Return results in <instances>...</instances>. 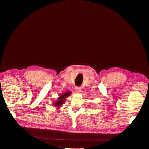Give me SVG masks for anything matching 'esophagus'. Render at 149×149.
<instances>
[{
    "label": "esophagus",
    "instance_id": "obj_1",
    "mask_svg": "<svg viewBox=\"0 0 149 149\" xmlns=\"http://www.w3.org/2000/svg\"><path fill=\"white\" fill-rule=\"evenodd\" d=\"M75 91L76 93H80L81 91V87L79 86H76L75 87Z\"/></svg>",
    "mask_w": 149,
    "mask_h": 149
}]
</instances>
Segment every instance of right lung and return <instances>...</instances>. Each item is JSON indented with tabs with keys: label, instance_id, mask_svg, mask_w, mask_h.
<instances>
[{
	"label": "right lung",
	"instance_id": "add662e5",
	"mask_svg": "<svg viewBox=\"0 0 149 149\" xmlns=\"http://www.w3.org/2000/svg\"><path fill=\"white\" fill-rule=\"evenodd\" d=\"M70 94V92H66L65 94L61 95V97H59V100H58L56 103H54V106L55 107H59L61 106L64 102H65V99L67 96H68Z\"/></svg>",
	"mask_w": 149,
	"mask_h": 149
}]
</instances>
